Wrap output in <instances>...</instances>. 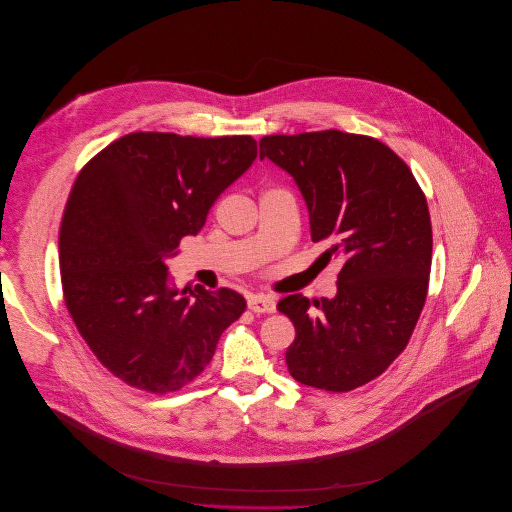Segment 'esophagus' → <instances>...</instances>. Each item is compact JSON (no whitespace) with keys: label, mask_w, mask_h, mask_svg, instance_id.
I'll return each mask as SVG.
<instances>
[{"label":"esophagus","mask_w":512,"mask_h":512,"mask_svg":"<svg viewBox=\"0 0 512 512\" xmlns=\"http://www.w3.org/2000/svg\"><path fill=\"white\" fill-rule=\"evenodd\" d=\"M248 309L256 315H272L276 311V304L270 296L264 294H254L248 298Z\"/></svg>","instance_id":"34e87169"}]
</instances>
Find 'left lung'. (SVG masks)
<instances>
[{
	"label": "left lung",
	"instance_id": "8db88e82",
	"mask_svg": "<svg viewBox=\"0 0 512 512\" xmlns=\"http://www.w3.org/2000/svg\"><path fill=\"white\" fill-rule=\"evenodd\" d=\"M288 171L311 218L319 260H341L335 298L284 296L296 337L288 373L343 393L379 377L407 347L428 296L432 222L412 169L385 143L343 131L270 135L260 159Z\"/></svg>",
	"mask_w": 512,
	"mask_h": 512
}]
</instances>
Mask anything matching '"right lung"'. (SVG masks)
I'll use <instances>...</instances> for the list:
<instances>
[{
	"label": "right lung",
	"instance_id": "obj_1",
	"mask_svg": "<svg viewBox=\"0 0 512 512\" xmlns=\"http://www.w3.org/2000/svg\"><path fill=\"white\" fill-rule=\"evenodd\" d=\"M256 153L250 135L131 133L78 173L58 238L64 302L96 359L127 385L179 391L246 311L230 288H169L165 262Z\"/></svg>",
	"mask_w": 512,
	"mask_h": 512
}]
</instances>
